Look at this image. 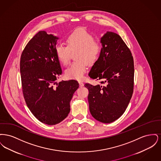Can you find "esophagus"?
<instances>
[{
	"instance_id": "1",
	"label": "esophagus",
	"mask_w": 161,
	"mask_h": 161,
	"mask_svg": "<svg viewBox=\"0 0 161 161\" xmlns=\"http://www.w3.org/2000/svg\"><path fill=\"white\" fill-rule=\"evenodd\" d=\"M78 83H79V84H80V87H83V86H84V84H83V82L79 81Z\"/></svg>"
}]
</instances>
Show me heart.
Listing matches in <instances>:
<instances>
[{
  "mask_svg": "<svg viewBox=\"0 0 161 161\" xmlns=\"http://www.w3.org/2000/svg\"><path fill=\"white\" fill-rule=\"evenodd\" d=\"M68 46L58 44L55 47V54L64 66L68 64L71 55L77 52L75 59L65 70V76L69 79L81 80L87 69V63L93 64L98 60L101 53L100 43L94 40L92 35L83 28L73 31L67 38Z\"/></svg>",
  "mask_w": 161,
  "mask_h": 161,
  "instance_id": "1",
  "label": "heart"
}]
</instances>
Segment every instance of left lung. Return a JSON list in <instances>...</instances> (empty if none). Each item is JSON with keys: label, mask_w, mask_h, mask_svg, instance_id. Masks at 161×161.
<instances>
[{"label": "left lung", "mask_w": 161, "mask_h": 161, "mask_svg": "<svg viewBox=\"0 0 161 161\" xmlns=\"http://www.w3.org/2000/svg\"><path fill=\"white\" fill-rule=\"evenodd\" d=\"M101 53L89 73L101 84H84L89 90L88 101L92 116L103 123L115 121L123 115L133 92L134 63L123 39L107 31L100 38Z\"/></svg>", "instance_id": "left-lung-1"}]
</instances>
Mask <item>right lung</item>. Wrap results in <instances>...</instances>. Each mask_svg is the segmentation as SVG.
Here are the masks:
<instances>
[{
    "mask_svg": "<svg viewBox=\"0 0 161 161\" xmlns=\"http://www.w3.org/2000/svg\"><path fill=\"white\" fill-rule=\"evenodd\" d=\"M58 39L46 31H39L25 46L20 63L26 105L38 120L50 125L60 123L68 116L70 100L79 87L74 80L55 85L62 74L55 54Z\"/></svg>",
    "mask_w": 161,
    "mask_h": 161,
    "instance_id": "add662e5",
    "label": "right lung"
}]
</instances>
